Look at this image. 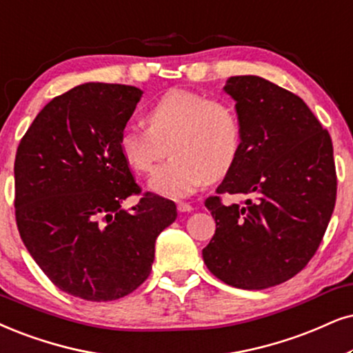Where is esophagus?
I'll use <instances>...</instances> for the list:
<instances>
[{"instance_id":"34e87169","label":"esophagus","mask_w":353,"mask_h":353,"mask_svg":"<svg viewBox=\"0 0 353 353\" xmlns=\"http://www.w3.org/2000/svg\"><path fill=\"white\" fill-rule=\"evenodd\" d=\"M177 210H179L181 213H187V212H192L194 207H192V203L189 202H177Z\"/></svg>"}]
</instances>
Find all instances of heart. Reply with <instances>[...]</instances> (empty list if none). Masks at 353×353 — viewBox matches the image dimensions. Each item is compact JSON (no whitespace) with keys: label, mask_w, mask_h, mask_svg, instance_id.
Returning a JSON list of instances; mask_svg holds the SVG:
<instances>
[{"label":"heart","mask_w":353,"mask_h":353,"mask_svg":"<svg viewBox=\"0 0 353 353\" xmlns=\"http://www.w3.org/2000/svg\"><path fill=\"white\" fill-rule=\"evenodd\" d=\"M143 125H128L119 135V151L128 168L148 174L150 189L164 197H185L210 179L225 176L238 161L243 128L234 109L187 89H171L145 115ZM168 148L166 149L165 146Z\"/></svg>","instance_id":"1"}]
</instances>
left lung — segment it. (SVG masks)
Returning <instances> with one entry per match:
<instances>
[{
  "label": "left lung",
  "mask_w": 353,
  "mask_h": 353,
  "mask_svg": "<svg viewBox=\"0 0 353 353\" xmlns=\"http://www.w3.org/2000/svg\"><path fill=\"white\" fill-rule=\"evenodd\" d=\"M225 91L243 148L205 200L216 230L202 256L221 282L264 290L305 269L324 238L337 195L332 140L301 97L264 78L233 77ZM221 194L248 199L225 204Z\"/></svg>",
  "instance_id": "1"
}]
</instances>
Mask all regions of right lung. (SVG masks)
Returning a JSON list of instances; mask_svg holds the SVG:
<instances>
[{
  "instance_id": "1",
  "label": "right lung",
  "mask_w": 353,
  "mask_h": 353,
  "mask_svg": "<svg viewBox=\"0 0 353 353\" xmlns=\"http://www.w3.org/2000/svg\"><path fill=\"white\" fill-rule=\"evenodd\" d=\"M141 97L135 86L86 83L53 97L21 138L14 213L21 239L50 282L88 301L130 295L148 279L172 200L141 192L119 135ZM138 196L130 210L123 199Z\"/></svg>"
}]
</instances>
